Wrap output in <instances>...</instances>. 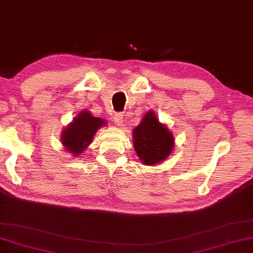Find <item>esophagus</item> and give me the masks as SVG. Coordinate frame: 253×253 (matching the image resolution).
I'll return each mask as SVG.
<instances>
[{"label":"esophagus","mask_w":253,"mask_h":253,"mask_svg":"<svg viewBox=\"0 0 253 253\" xmlns=\"http://www.w3.org/2000/svg\"><path fill=\"white\" fill-rule=\"evenodd\" d=\"M114 122L118 127H122L124 125V116L120 114H116L114 117Z\"/></svg>","instance_id":"34e87169"}]
</instances>
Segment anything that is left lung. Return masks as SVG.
<instances>
[{
	"label": "left lung",
	"mask_w": 253,
	"mask_h": 253,
	"mask_svg": "<svg viewBox=\"0 0 253 253\" xmlns=\"http://www.w3.org/2000/svg\"><path fill=\"white\" fill-rule=\"evenodd\" d=\"M133 145L141 164L154 166L170 156L175 145L174 134L150 110L133 129Z\"/></svg>",
	"instance_id": "left-lung-1"
}]
</instances>
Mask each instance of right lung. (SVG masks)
<instances>
[{"mask_svg":"<svg viewBox=\"0 0 253 253\" xmlns=\"http://www.w3.org/2000/svg\"><path fill=\"white\" fill-rule=\"evenodd\" d=\"M104 125H107L105 119L92 116L88 110H82L63 128L60 141L67 152L77 157L88 148L94 135Z\"/></svg>","mask_w":253,"mask_h":253,"instance_id":"1","label":"right lung"}]
</instances>
